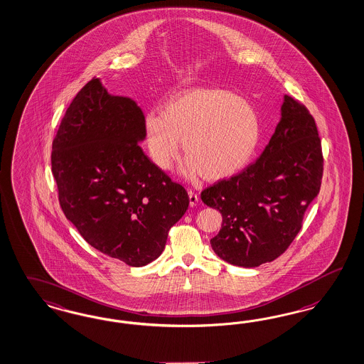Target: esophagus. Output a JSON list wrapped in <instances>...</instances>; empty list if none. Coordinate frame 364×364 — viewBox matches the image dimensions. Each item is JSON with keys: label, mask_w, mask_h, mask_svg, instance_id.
<instances>
[{"label": "esophagus", "mask_w": 364, "mask_h": 364, "mask_svg": "<svg viewBox=\"0 0 364 364\" xmlns=\"http://www.w3.org/2000/svg\"><path fill=\"white\" fill-rule=\"evenodd\" d=\"M188 196L189 205H191V207H195V205L199 203V196H198V193H196V192H193L192 189H189Z\"/></svg>", "instance_id": "esophagus-1"}]
</instances>
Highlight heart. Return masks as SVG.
Returning a JSON list of instances; mask_svg holds the SVG:
<instances>
[{
	"mask_svg": "<svg viewBox=\"0 0 364 364\" xmlns=\"http://www.w3.org/2000/svg\"><path fill=\"white\" fill-rule=\"evenodd\" d=\"M142 132L157 168H172L183 141L188 154L183 172L220 181L250 163L262 129L258 112L246 98L226 88L195 87L171 95L160 114H146Z\"/></svg>",
	"mask_w": 364,
	"mask_h": 364,
	"instance_id": "obj_1",
	"label": "heart"
}]
</instances>
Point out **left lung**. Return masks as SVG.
<instances>
[{
	"label": "left lung",
	"instance_id": "8db88e82",
	"mask_svg": "<svg viewBox=\"0 0 364 364\" xmlns=\"http://www.w3.org/2000/svg\"><path fill=\"white\" fill-rule=\"evenodd\" d=\"M281 110L259 159L201 192L203 203L222 213L211 246L228 264L257 267L284 254L320 192L324 157L314 118L290 95Z\"/></svg>",
	"mask_w": 364,
	"mask_h": 364
}]
</instances>
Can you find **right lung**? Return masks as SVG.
I'll use <instances>...</instances> for the list:
<instances>
[{"label": "right lung", "mask_w": 364, "mask_h": 364, "mask_svg": "<svg viewBox=\"0 0 364 364\" xmlns=\"http://www.w3.org/2000/svg\"><path fill=\"white\" fill-rule=\"evenodd\" d=\"M144 118L134 100L92 77L65 110L50 153L65 218L92 247L136 267L160 257L189 204L138 145Z\"/></svg>", "instance_id": "add662e5"}]
</instances>
